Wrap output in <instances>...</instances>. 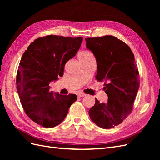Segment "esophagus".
<instances>
[{
	"label": "esophagus",
	"mask_w": 160,
	"mask_h": 160,
	"mask_svg": "<svg viewBox=\"0 0 160 160\" xmlns=\"http://www.w3.org/2000/svg\"><path fill=\"white\" fill-rule=\"evenodd\" d=\"M85 96H86V94L84 93H82V92H79V93H77V97H78V98H82V97Z\"/></svg>",
	"instance_id": "obj_1"
}]
</instances>
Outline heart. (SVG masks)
Returning <instances> with one entry per match:
<instances>
[{"instance_id": "obj_1", "label": "heart", "mask_w": 160, "mask_h": 160, "mask_svg": "<svg viewBox=\"0 0 160 160\" xmlns=\"http://www.w3.org/2000/svg\"><path fill=\"white\" fill-rule=\"evenodd\" d=\"M89 53H91L89 51H82L81 52H79V55H78V57H83V56H85V55H89Z\"/></svg>"}]
</instances>
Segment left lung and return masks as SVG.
<instances>
[{
	"mask_svg": "<svg viewBox=\"0 0 160 160\" xmlns=\"http://www.w3.org/2000/svg\"><path fill=\"white\" fill-rule=\"evenodd\" d=\"M86 47L97 61L95 79L103 81L107 103H95L89 115L99 127L114 128L123 122L133 108L139 88V71L133 52L123 41L112 35L86 38Z\"/></svg>",
	"mask_w": 160,
	"mask_h": 160,
	"instance_id": "8db88e82",
	"label": "left lung"
}]
</instances>
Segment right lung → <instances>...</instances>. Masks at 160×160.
Returning a JSON list of instances; mask_svg holds the SVG:
<instances>
[{
    "mask_svg": "<svg viewBox=\"0 0 160 160\" xmlns=\"http://www.w3.org/2000/svg\"><path fill=\"white\" fill-rule=\"evenodd\" d=\"M83 37L47 35L32 42L23 53L17 73V89L24 111L47 128L64 120L77 95L49 90V83L63 75L66 62L79 49Z\"/></svg>",
    "mask_w": 160,
    "mask_h": 160,
    "instance_id": "add662e5",
    "label": "right lung"
}]
</instances>
